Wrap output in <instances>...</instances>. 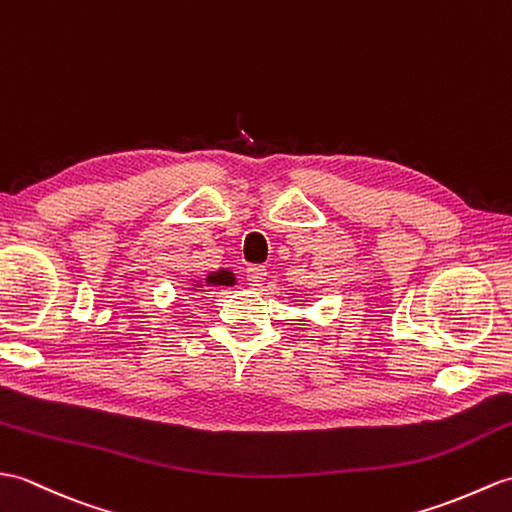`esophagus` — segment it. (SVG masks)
Instances as JSON below:
<instances>
[{"label":"esophagus","mask_w":512,"mask_h":512,"mask_svg":"<svg viewBox=\"0 0 512 512\" xmlns=\"http://www.w3.org/2000/svg\"><path fill=\"white\" fill-rule=\"evenodd\" d=\"M266 268L264 266H251L246 270V281H248V285H253V288H259L261 285V281L266 279Z\"/></svg>","instance_id":"esophagus-1"}]
</instances>
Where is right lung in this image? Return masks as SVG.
<instances>
[{
  "mask_svg": "<svg viewBox=\"0 0 512 512\" xmlns=\"http://www.w3.org/2000/svg\"><path fill=\"white\" fill-rule=\"evenodd\" d=\"M233 283H235V277L229 270L211 272V275L205 279V285H233Z\"/></svg>",
  "mask_w": 512,
  "mask_h": 512,
  "instance_id": "right-lung-1",
  "label": "right lung"
}]
</instances>
